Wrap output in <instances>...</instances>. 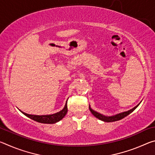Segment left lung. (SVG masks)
Here are the masks:
<instances>
[{
	"label": "left lung",
	"mask_w": 155,
	"mask_h": 155,
	"mask_svg": "<svg viewBox=\"0 0 155 155\" xmlns=\"http://www.w3.org/2000/svg\"><path fill=\"white\" fill-rule=\"evenodd\" d=\"M141 102L139 103L137 106H135V107H133V109H131L130 110H128L127 111H124L122 113H120V114H117L116 115H111V116H107V115H104L103 114H100V113L97 112L96 111H94L91 108L90 106V111L91 112L94 116H95L96 118H98L99 120H102V121L105 122H115V121H118V120H120L124 118L126 116H127L128 115H129L130 113H132L134 110L137 108V107L140 105V104L141 103Z\"/></svg>",
	"instance_id": "8db88e82"
}]
</instances>
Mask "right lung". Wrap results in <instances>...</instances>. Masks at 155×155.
Instances as JSON below:
<instances>
[{
    "label": "right lung",
    "mask_w": 155,
    "mask_h": 155,
    "mask_svg": "<svg viewBox=\"0 0 155 155\" xmlns=\"http://www.w3.org/2000/svg\"><path fill=\"white\" fill-rule=\"evenodd\" d=\"M23 114L26 116L29 117L30 119L34 120L40 123H43V124H54L57 122L60 121V120L64 118V116L66 115L68 112V107H67V101L65 103L64 109L61 111L56 113V114H50V115H31L28 114L26 113L20 111Z\"/></svg>",
    "instance_id": "right-lung-1"
}]
</instances>
